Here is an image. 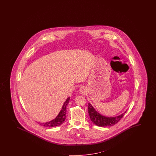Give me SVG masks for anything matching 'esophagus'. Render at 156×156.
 I'll list each match as a JSON object with an SVG mask.
<instances>
[{"label":"esophagus","instance_id":"esophagus-1","mask_svg":"<svg viewBox=\"0 0 156 156\" xmlns=\"http://www.w3.org/2000/svg\"><path fill=\"white\" fill-rule=\"evenodd\" d=\"M84 91H85V88L83 87H81L80 88V93H84Z\"/></svg>","mask_w":156,"mask_h":156}]
</instances>
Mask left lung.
Instances as JSON below:
<instances>
[{"label": "left lung", "instance_id": "1", "mask_svg": "<svg viewBox=\"0 0 156 156\" xmlns=\"http://www.w3.org/2000/svg\"><path fill=\"white\" fill-rule=\"evenodd\" d=\"M88 113L90 117L91 121L93 123L101 127H106V126H111L114 125L116 124L122 118L125 113H126L125 111L123 113L114 117H108L104 115H102L99 113H98L92 106V105L89 103L88 104Z\"/></svg>", "mask_w": 156, "mask_h": 156}]
</instances>
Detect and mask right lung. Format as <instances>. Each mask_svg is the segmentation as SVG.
Returning <instances> with one entry per match:
<instances>
[{
    "label": "right lung",
    "instance_id": "obj_1",
    "mask_svg": "<svg viewBox=\"0 0 156 156\" xmlns=\"http://www.w3.org/2000/svg\"><path fill=\"white\" fill-rule=\"evenodd\" d=\"M70 98H67L65 102V103L63 105L61 111L59 112V114L57 115V117L54 119L52 121L48 122L41 123V125H42L44 127L48 128H52L55 126H58L62 125L64 122L66 116V106L67 104L69 102ZM40 124V123H39Z\"/></svg>",
    "mask_w": 156,
    "mask_h": 156
}]
</instances>
